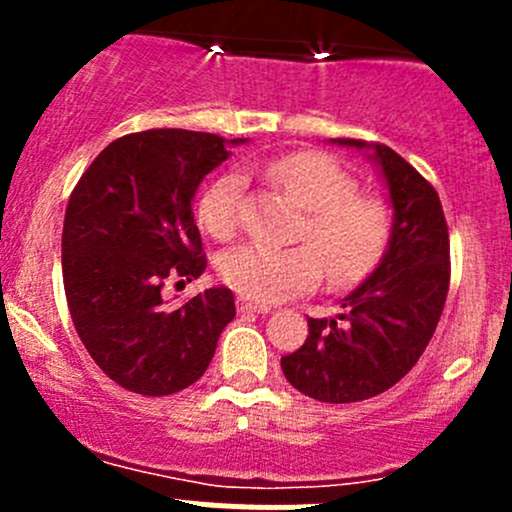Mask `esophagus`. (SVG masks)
Wrapping results in <instances>:
<instances>
[{
    "label": "esophagus",
    "mask_w": 512,
    "mask_h": 512,
    "mask_svg": "<svg viewBox=\"0 0 512 512\" xmlns=\"http://www.w3.org/2000/svg\"><path fill=\"white\" fill-rule=\"evenodd\" d=\"M267 309L265 304H255V302H247V299H237V312L240 314H265Z\"/></svg>",
    "instance_id": "esophagus-1"
}]
</instances>
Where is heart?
<instances>
[{
    "label": "heart",
    "instance_id": "heart-1",
    "mask_svg": "<svg viewBox=\"0 0 512 512\" xmlns=\"http://www.w3.org/2000/svg\"><path fill=\"white\" fill-rule=\"evenodd\" d=\"M265 178L307 210L299 240L307 245L272 247L247 242L220 260V275L235 292L272 304L314 289L324 267L337 287H354L376 270L391 240V213L381 200L356 193V180L332 156L294 151L255 165ZM245 178L225 173L205 188L198 220L218 240L235 235Z\"/></svg>",
    "mask_w": 512,
    "mask_h": 512
}]
</instances>
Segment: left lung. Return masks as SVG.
Wrapping results in <instances>:
<instances>
[{
    "instance_id": "obj_1",
    "label": "left lung",
    "mask_w": 512,
    "mask_h": 512,
    "mask_svg": "<svg viewBox=\"0 0 512 512\" xmlns=\"http://www.w3.org/2000/svg\"><path fill=\"white\" fill-rule=\"evenodd\" d=\"M334 143L366 151L381 168L394 208L391 240L337 317L309 319L307 342L282 356V371L304 396L352 404L391 389L421 359L446 304L451 245L438 193L414 165L384 143Z\"/></svg>"
}]
</instances>
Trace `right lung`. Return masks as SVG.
I'll list each match as a JSON object with an SVG mask.
<instances>
[{"instance_id":"add662e5","label":"right lung","mask_w":512,"mask_h":512,"mask_svg":"<svg viewBox=\"0 0 512 512\" xmlns=\"http://www.w3.org/2000/svg\"><path fill=\"white\" fill-rule=\"evenodd\" d=\"M237 143L245 138L183 128L128 133L98 153L66 205L61 270L71 319L103 374L133 394L195 384L235 317L227 287L183 307H168L160 289L208 267L193 198Z\"/></svg>"}]
</instances>
